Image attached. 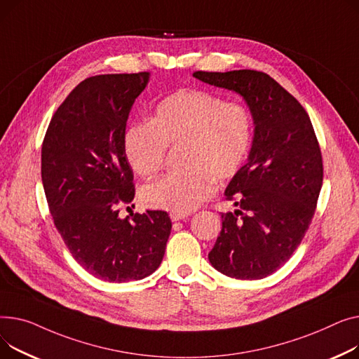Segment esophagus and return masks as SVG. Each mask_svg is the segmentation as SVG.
Instances as JSON below:
<instances>
[{"label":"esophagus","mask_w":359,"mask_h":359,"mask_svg":"<svg viewBox=\"0 0 359 359\" xmlns=\"http://www.w3.org/2000/svg\"><path fill=\"white\" fill-rule=\"evenodd\" d=\"M188 215H184V213H171V220L172 222H178V220H184L187 219Z\"/></svg>","instance_id":"obj_1"}]
</instances>
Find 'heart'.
<instances>
[{
  "instance_id": "heart-1",
  "label": "heart",
  "mask_w": 359,
  "mask_h": 359,
  "mask_svg": "<svg viewBox=\"0 0 359 359\" xmlns=\"http://www.w3.org/2000/svg\"><path fill=\"white\" fill-rule=\"evenodd\" d=\"M252 116L245 104L216 93L178 90L159 101L149 123L124 133V154L132 170L152 178L165 163L166 149H178L181 170L142 188L146 205L189 213L213 193V180L226 181L243 165L252 142Z\"/></svg>"
}]
</instances>
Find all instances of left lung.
I'll return each instance as SVG.
<instances>
[{"label":"left lung","instance_id":"obj_1","mask_svg":"<svg viewBox=\"0 0 359 359\" xmlns=\"http://www.w3.org/2000/svg\"><path fill=\"white\" fill-rule=\"evenodd\" d=\"M210 86L241 94L254 117L248 162L224 196L235 213H222V231L208 259L236 280H261L283 266L302 243L316 212L323 161L303 105L265 72L197 71Z\"/></svg>","mask_w":359,"mask_h":359}]
</instances>
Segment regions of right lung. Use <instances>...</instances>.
<instances>
[{
    "instance_id": "obj_1",
    "label": "right lung",
    "mask_w": 359,
    "mask_h": 359,
    "mask_svg": "<svg viewBox=\"0 0 359 359\" xmlns=\"http://www.w3.org/2000/svg\"><path fill=\"white\" fill-rule=\"evenodd\" d=\"M147 81L149 72L83 79L55 111L41 144V181L53 223L75 261L109 283L155 272L172 227L162 210L126 219L117 210L135 198L124 133Z\"/></svg>"
}]
</instances>
